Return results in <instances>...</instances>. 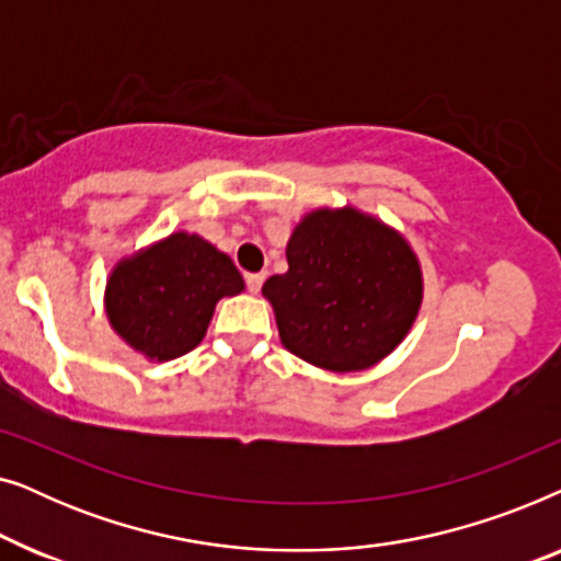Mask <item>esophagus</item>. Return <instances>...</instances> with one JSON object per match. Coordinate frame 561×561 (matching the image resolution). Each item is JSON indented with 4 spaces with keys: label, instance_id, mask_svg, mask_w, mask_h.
Returning a JSON list of instances; mask_svg holds the SVG:
<instances>
[{
    "label": "esophagus",
    "instance_id": "obj_1",
    "mask_svg": "<svg viewBox=\"0 0 561 561\" xmlns=\"http://www.w3.org/2000/svg\"><path fill=\"white\" fill-rule=\"evenodd\" d=\"M244 283H248L250 294H257V290L263 288V283H265V273H248V275H244Z\"/></svg>",
    "mask_w": 561,
    "mask_h": 561
}]
</instances>
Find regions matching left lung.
<instances>
[{"label":"left lung","instance_id":"1","mask_svg":"<svg viewBox=\"0 0 561 561\" xmlns=\"http://www.w3.org/2000/svg\"><path fill=\"white\" fill-rule=\"evenodd\" d=\"M288 271L265 280L283 347L332 373L365 370L393 352L421 306L409 242L355 209L311 211L290 234Z\"/></svg>","mask_w":561,"mask_h":561}]
</instances>
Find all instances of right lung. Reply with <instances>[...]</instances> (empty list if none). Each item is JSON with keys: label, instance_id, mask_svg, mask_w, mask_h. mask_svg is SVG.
Wrapping results in <instances>:
<instances>
[{"label": "right lung", "instance_id": "1", "mask_svg": "<svg viewBox=\"0 0 561 561\" xmlns=\"http://www.w3.org/2000/svg\"><path fill=\"white\" fill-rule=\"evenodd\" d=\"M242 288V275L225 252L198 234L175 232L114 267L106 317L129 347L165 363L194 350L219 298Z\"/></svg>", "mask_w": 561, "mask_h": 561}]
</instances>
